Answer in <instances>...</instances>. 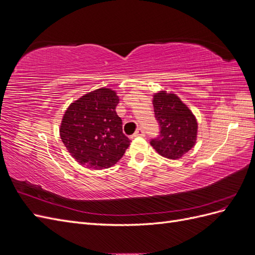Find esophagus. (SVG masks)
<instances>
[{"label": "esophagus", "instance_id": "obj_1", "mask_svg": "<svg viewBox=\"0 0 255 255\" xmlns=\"http://www.w3.org/2000/svg\"><path fill=\"white\" fill-rule=\"evenodd\" d=\"M145 134H144V130L142 129V128H137L136 129V132H135V134H134V136L136 137V136H141V137H143Z\"/></svg>", "mask_w": 255, "mask_h": 255}]
</instances>
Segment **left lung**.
<instances>
[{
    "label": "left lung",
    "mask_w": 255,
    "mask_h": 255,
    "mask_svg": "<svg viewBox=\"0 0 255 255\" xmlns=\"http://www.w3.org/2000/svg\"><path fill=\"white\" fill-rule=\"evenodd\" d=\"M152 103L160 126V135L151 141V145L160 156L180 159L197 142L196 116L180 97L166 90L154 92Z\"/></svg>",
    "instance_id": "left-lung-1"
}]
</instances>
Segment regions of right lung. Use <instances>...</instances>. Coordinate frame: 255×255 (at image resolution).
<instances>
[{
	"label": "right lung",
	"mask_w": 255,
	"mask_h": 255,
	"mask_svg": "<svg viewBox=\"0 0 255 255\" xmlns=\"http://www.w3.org/2000/svg\"><path fill=\"white\" fill-rule=\"evenodd\" d=\"M118 102L117 92L102 87L68 106L59 135L80 165L101 170L114 166L126 153L130 140L123 134L122 120L116 113Z\"/></svg>",
	"instance_id": "1"
}]
</instances>
